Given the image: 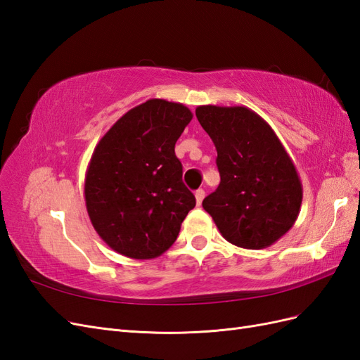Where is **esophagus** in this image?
I'll return each mask as SVG.
<instances>
[{
    "label": "esophagus",
    "instance_id": "1",
    "mask_svg": "<svg viewBox=\"0 0 360 360\" xmlns=\"http://www.w3.org/2000/svg\"><path fill=\"white\" fill-rule=\"evenodd\" d=\"M204 197H205V192H204L202 189H198L197 192H195V200H197V204H198V205L202 202Z\"/></svg>",
    "mask_w": 360,
    "mask_h": 360
}]
</instances>
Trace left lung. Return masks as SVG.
I'll list each match as a JSON object with an SVG mask.
<instances>
[{
	"instance_id": "obj_1",
	"label": "left lung",
	"mask_w": 360,
	"mask_h": 360,
	"mask_svg": "<svg viewBox=\"0 0 360 360\" xmlns=\"http://www.w3.org/2000/svg\"><path fill=\"white\" fill-rule=\"evenodd\" d=\"M197 118L212 138L221 174L202 201L226 242L264 249L296 222L303 189L296 167L274 129L246 106L201 105Z\"/></svg>"
}]
</instances>
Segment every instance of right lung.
Wrapping results in <instances>:
<instances>
[{"instance_id":"obj_1","label":"right lung","mask_w":360,"mask_h":360,"mask_svg":"<svg viewBox=\"0 0 360 360\" xmlns=\"http://www.w3.org/2000/svg\"><path fill=\"white\" fill-rule=\"evenodd\" d=\"M192 117L183 103L150 99L120 117L97 143L85 172V205L115 252L151 259L176 242L195 207L174 151Z\"/></svg>"}]
</instances>
